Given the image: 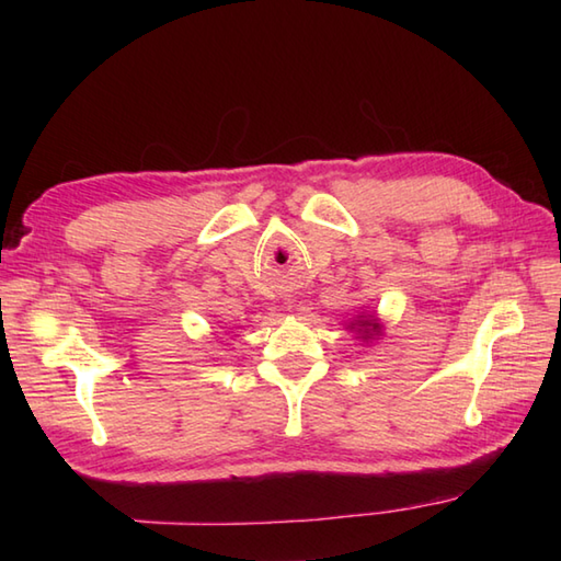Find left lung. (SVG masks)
I'll return each mask as SVG.
<instances>
[{"label":"left lung","instance_id":"obj_1","mask_svg":"<svg viewBox=\"0 0 561 561\" xmlns=\"http://www.w3.org/2000/svg\"><path fill=\"white\" fill-rule=\"evenodd\" d=\"M347 330L356 332V337H359L364 344H371L374 340H378L380 335H383V323L376 318V313L371 311H362L356 313L350 323H347Z\"/></svg>","mask_w":561,"mask_h":561}]
</instances>
